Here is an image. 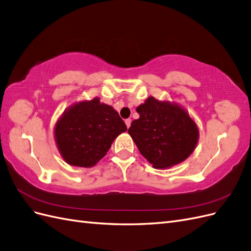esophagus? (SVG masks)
Segmentation results:
<instances>
[{
  "label": "esophagus",
  "mask_w": 251,
  "mask_h": 251,
  "mask_svg": "<svg viewBox=\"0 0 251 251\" xmlns=\"http://www.w3.org/2000/svg\"><path fill=\"white\" fill-rule=\"evenodd\" d=\"M125 124H126V126H127V128H129V127H130V124H131V120H130V119H126V120H125Z\"/></svg>",
  "instance_id": "1"
}]
</instances>
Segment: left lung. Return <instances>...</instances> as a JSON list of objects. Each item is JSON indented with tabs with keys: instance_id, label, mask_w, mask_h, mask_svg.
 <instances>
[{
	"instance_id": "obj_1",
	"label": "left lung",
	"mask_w": 251,
	"mask_h": 251,
	"mask_svg": "<svg viewBox=\"0 0 251 251\" xmlns=\"http://www.w3.org/2000/svg\"><path fill=\"white\" fill-rule=\"evenodd\" d=\"M128 133L139 151L156 169L185 161L195 150L199 129L189 114L176 104L149 97L137 108Z\"/></svg>"
}]
</instances>
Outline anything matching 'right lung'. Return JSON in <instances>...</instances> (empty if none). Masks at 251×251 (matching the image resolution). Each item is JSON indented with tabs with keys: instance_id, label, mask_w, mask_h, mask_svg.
Here are the masks:
<instances>
[{
	"instance_id": "1",
	"label": "right lung",
	"mask_w": 251,
	"mask_h": 251,
	"mask_svg": "<svg viewBox=\"0 0 251 251\" xmlns=\"http://www.w3.org/2000/svg\"><path fill=\"white\" fill-rule=\"evenodd\" d=\"M126 130L119 113L95 98L64 111L55 124L54 138L69 165L92 167L107 153L114 139Z\"/></svg>"
}]
</instances>
